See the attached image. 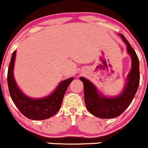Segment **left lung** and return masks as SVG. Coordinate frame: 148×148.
I'll return each mask as SVG.
<instances>
[{
    "label": "left lung",
    "instance_id": "1",
    "mask_svg": "<svg viewBox=\"0 0 148 148\" xmlns=\"http://www.w3.org/2000/svg\"><path fill=\"white\" fill-rule=\"evenodd\" d=\"M127 45V51L132 57V67L128 76V82L121 95L114 98L100 96L95 87L83 77L80 80L84 85V102L87 110L100 119H112L121 115L131 104L140 84V65L135 51L122 34H120Z\"/></svg>",
    "mask_w": 148,
    "mask_h": 148
}]
</instances>
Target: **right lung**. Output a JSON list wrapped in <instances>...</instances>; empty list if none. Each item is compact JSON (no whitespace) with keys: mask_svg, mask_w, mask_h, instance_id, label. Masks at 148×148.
I'll list each match as a JSON object with an SVG mask.
<instances>
[{"mask_svg":"<svg viewBox=\"0 0 148 148\" xmlns=\"http://www.w3.org/2000/svg\"><path fill=\"white\" fill-rule=\"evenodd\" d=\"M16 51L13 52L8 69V90L13 102L20 112L32 120H43L55 115L60 109L64 94L74 78L68 79L60 83L58 88L48 97L42 99H32L23 94L16 84L13 74Z\"/></svg>","mask_w":148,"mask_h":148,"instance_id":"right-lung-1","label":"right lung"}]
</instances>
